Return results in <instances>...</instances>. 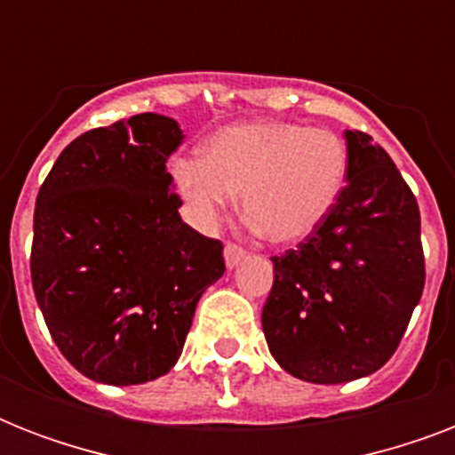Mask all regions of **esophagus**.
I'll use <instances>...</instances> for the list:
<instances>
[{"label": "esophagus", "instance_id": "34e87169", "mask_svg": "<svg viewBox=\"0 0 455 455\" xmlns=\"http://www.w3.org/2000/svg\"><path fill=\"white\" fill-rule=\"evenodd\" d=\"M243 257H245V250L241 245H235V243H227V248H224V259H227L228 269H234L235 264L241 262Z\"/></svg>", "mask_w": 455, "mask_h": 455}]
</instances>
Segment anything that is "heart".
Listing matches in <instances>:
<instances>
[{
  "mask_svg": "<svg viewBox=\"0 0 455 455\" xmlns=\"http://www.w3.org/2000/svg\"><path fill=\"white\" fill-rule=\"evenodd\" d=\"M349 148L338 132L299 123L234 124L205 157H177L172 177L191 220L210 228L241 191L243 212L271 243H299L338 203Z\"/></svg>",
  "mask_w": 455,
  "mask_h": 455,
  "instance_id": "obj_1",
  "label": "heart"
}]
</instances>
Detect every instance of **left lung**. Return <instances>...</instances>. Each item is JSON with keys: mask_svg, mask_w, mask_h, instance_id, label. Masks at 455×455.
<instances>
[{"mask_svg": "<svg viewBox=\"0 0 455 455\" xmlns=\"http://www.w3.org/2000/svg\"><path fill=\"white\" fill-rule=\"evenodd\" d=\"M347 186L323 224L271 257L262 328L291 375L338 385L392 359L425 288L420 210L387 151L347 130Z\"/></svg>", "mask_w": 455, "mask_h": 455, "instance_id": "1", "label": "left lung"}]
</instances>
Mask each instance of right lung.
<instances>
[{
	"instance_id": "obj_1",
	"label": "right lung",
	"mask_w": 455,
	"mask_h": 455,
	"mask_svg": "<svg viewBox=\"0 0 455 455\" xmlns=\"http://www.w3.org/2000/svg\"><path fill=\"white\" fill-rule=\"evenodd\" d=\"M172 117L141 113L70 141L35 205L30 274L46 328L89 380L141 385L184 349L193 311L221 278L224 245L179 217Z\"/></svg>"
}]
</instances>
